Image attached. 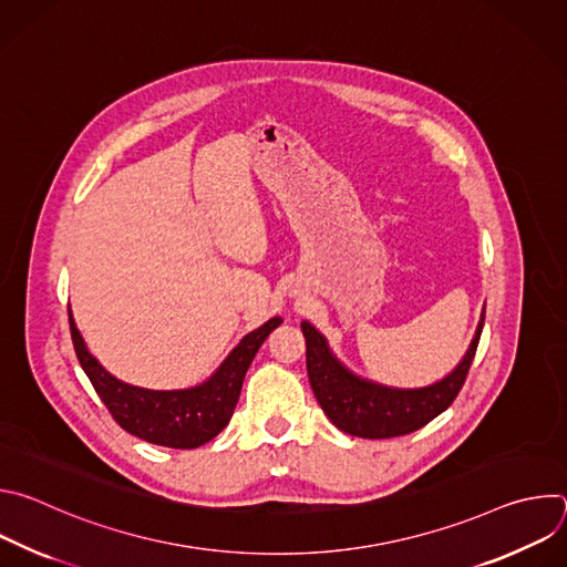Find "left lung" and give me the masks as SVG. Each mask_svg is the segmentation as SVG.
<instances>
[{
	"instance_id": "8db88e82",
	"label": "left lung",
	"mask_w": 567,
	"mask_h": 567,
	"mask_svg": "<svg viewBox=\"0 0 567 567\" xmlns=\"http://www.w3.org/2000/svg\"><path fill=\"white\" fill-rule=\"evenodd\" d=\"M300 328L307 343L309 383L322 413L343 433L385 440L420 431L455 401L471 370L484 316L464 361L440 383L420 390H394L357 379L330 354L326 339L309 322H300Z\"/></svg>"
}]
</instances>
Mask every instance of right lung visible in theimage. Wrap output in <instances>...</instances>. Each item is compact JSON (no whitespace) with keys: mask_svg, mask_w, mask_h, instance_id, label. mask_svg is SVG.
I'll return each instance as SVG.
<instances>
[{"mask_svg":"<svg viewBox=\"0 0 567 567\" xmlns=\"http://www.w3.org/2000/svg\"><path fill=\"white\" fill-rule=\"evenodd\" d=\"M280 322L282 318H271L262 328L241 339V343L206 383L190 390L164 392L127 385L105 372L103 365L87 352L85 341L75 330V322L69 313L75 357L114 422L123 431L150 444L171 449H197L210 442L230 422L241 381H245L256 352Z\"/></svg>","mask_w":567,"mask_h":567,"instance_id":"obj_1","label":"right lung"}]
</instances>
